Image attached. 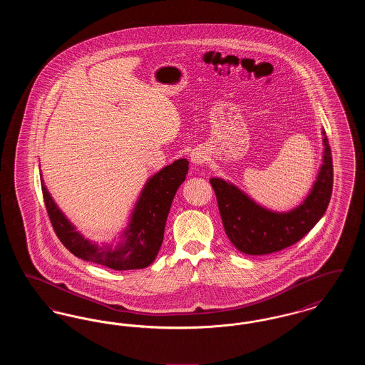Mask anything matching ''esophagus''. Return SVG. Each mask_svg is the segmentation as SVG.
I'll use <instances>...</instances> for the list:
<instances>
[{
    "mask_svg": "<svg viewBox=\"0 0 365 365\" xmlns=\"http://www.w3.org/2000/svg\"><path fill=\"white\" fill-rule=\"evenodd\" d=\"M191 163H194V164H204L205 161H207V156H205V153L204 152H201L200 149H197V150H192L191 152Z\"/></svg>",
    "mask_w": 365,
    "mask_h": 365,
    "instance_id": "34e87169",
    "label": "esophagus"
}]
</instances>
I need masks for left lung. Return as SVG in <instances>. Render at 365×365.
Masks as SVG:
<instances>
[{"label":"left lung","mask_w":365,"mask_h":365,"mask_svg":"<svg viewBox=\"0 0 365 365\" xmlns=\"http://www.w3.org/2000/svg\"><path fill=\"white\" fill-rule=\"evenodd\" d=\"M323 133V164L307 198L287 212L264 208L222 178L209 182L215 190L228 240L245 255L275 253L298 242L323 217L332 192V158Z\"/></svg>","instance_id":"obj_1"}]
</instances>
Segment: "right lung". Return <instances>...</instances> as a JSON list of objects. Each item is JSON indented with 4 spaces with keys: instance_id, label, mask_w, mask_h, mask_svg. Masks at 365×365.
Instances as JSON below:
<instances>
[{
    "instance_id": "1",
    "label": "right lung",
    "mask_w": 365,
    "mask_h": 365,
    "mask_svg": "<svg viewBox=\"0 0 365 365\" xmlns=\"http://www.w3.org/2000/svg\"><path fill=\"white\" fill-rule=\"evenodd\" d=\"M189 161L179 158L150 176L139 194L128 226L116 245L98 246L88 241L66 217L53 201L42 175L41 186L46 210L58 240L72 255L82 260L100 264L116 271L142 269L157 257L164 238L165 222L176 190L185 182Z\"/></svg>"
}]
</instances>
